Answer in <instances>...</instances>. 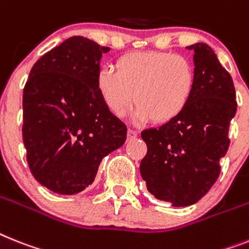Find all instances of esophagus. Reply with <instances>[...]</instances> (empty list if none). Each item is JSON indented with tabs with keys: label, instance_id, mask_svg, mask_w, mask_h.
<instances>
[{
	"label": "esophagus",
	"instance_id": "1",
	"mask_svg": "<svg viewBox=\"0 0 249 249\" xmlns=\"http://www.w3.org/2000/svg\"><path fill=\"white\" fill-rule=\"evenodd\" d=\"M137 135H139V133H137V131H135V129H132V128H129L128 132H127V137H128V140L136 139Z\"/></svg>",
	"mask_w": 249,
	"mask_h": 249
}]
</instances>
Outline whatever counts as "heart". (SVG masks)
I'll return each instance as SVG.
<instances>
[{
    "mask_svg": "<svg viewBox=\"0 0 249 249\" xmlns=\"http://www.w3.org/2000/svg\"><path fill=\"white\" fill-rule=\"evenodd\" d=\"M117 70L103 69L96 88L107 108L122 116L137 103V121L165 123L186 109L194 94L196 73L190 59L169 52H135L122 55Z\"/></svg>",
    "mask_w": 249,
    "mask_h": 249,
    "instance_id": "1",
    "label": "heart"
}]
</instances>
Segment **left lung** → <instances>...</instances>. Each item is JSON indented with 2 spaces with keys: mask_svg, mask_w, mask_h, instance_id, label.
<instances>
[{
  "mask_svg": "<svg viewBox=\"0 0 249 249\" xmlns=\"http://www.w3.org/2000/svg\"><path fill=\"white\" fill-rule=\"evenodd\" d=\"M187 49L195 52L196 73L188 106L159 128L141 132L147 146L141 177L150 194L177 207L196 203L216 182L237 112L231 76L211 47L196 43Z\"/></svg>",
  "mask_w": 249,
  "mask_h": 249,
  "instance_id": "1",
  "label": "left lung"
}]
</instances>
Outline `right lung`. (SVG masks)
<instances>
[{
  "instance_id": "1",
  "label": "right lung",
  "mask_w": 249,
  "mask_h": 249,
  "mask_svg": "<svg viewBox=\"0 0 249 249\" xmlns=\"http://www.w3.org/2000/svg\"><path fill=\"white\" fill-rule=\"evenodd\" d=\"M110 48L71 36L30 70L22 95V140L30 172L42 186L75 195L94 182L104 157L126 141V124L96 88Z\"/></svg>"
}]
</instances>
